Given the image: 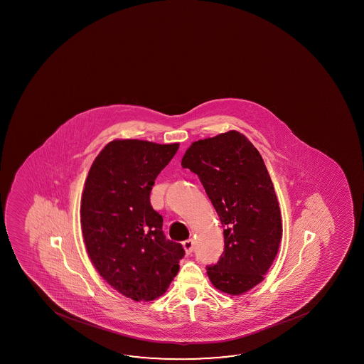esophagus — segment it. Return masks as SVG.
<instances>
[{
	"label": "esophagus",
	"instance_id": "34e87169",
	"mask_svg": "<svg viewBox=\"0 0 364 364\" xmlns=\"http://www.w3.org/2000/svg\"><path fill=\"white\" fill-rule=\"evenodd\" d=\"M183 246H184L185 252H186L188 255H191L193 250H194V241L191 239L186 240V241L183 242Z\"/></svg>",
	"mask_w": 364,
	"mask_h": 364
}]
</instances>
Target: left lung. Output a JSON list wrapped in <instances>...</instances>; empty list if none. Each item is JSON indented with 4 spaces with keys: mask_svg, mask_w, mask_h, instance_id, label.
Listing matches in <instances>:
<instances>
[{
    "mask_svg": "<svg viewBox=\"0 0 364 364\" xmlns=\"http://www.w3.org/2000/svg\"><path fill=\"white\" fill-rule=\"evenodd\" d=\"M181 166L197 173L223 226L225 250L207 267L220 292L239 296L264 279L277 257L282 218L262 157L240 132L191 144Z\"/></svg>",
    "mask_w": 364,
    "mask_h": 364,
    "instance_id": "left-lung-1",
    "label": "left lung"
}]
</instances>
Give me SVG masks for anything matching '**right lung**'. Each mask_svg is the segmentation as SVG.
Masks as SVG:
<instances>
[{
  "label": "right lung",
  "mask_w": 364,
  "mask_h": 364,
  "mask_svg": "<svg viewBox=\"0 0 364 364\" xmlns=\"http://www.w3.org/2000/svg\"><path fill=\"white\" fill-rule=\"evenodd\" d=\"M179 144L138 139L107 144L90 168L81 199L86 250L99 274L134 301L166 292L184 257L181 244L166 240L162 215L149 194Z\"/></svg>",
  "instance_id": "obj_1"
}]
</instances>
